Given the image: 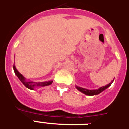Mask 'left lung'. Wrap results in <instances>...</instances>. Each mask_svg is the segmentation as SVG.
Segmentation results:
<instances>
[{
  "instance_id": "left-lung-1",
  "label": "left lung",
  "mask_w": 129,
  "mask_h": 129,
  "mask_svg": "<svg viewBox=\"0 0 129 129\" xmlns=\"http://www.w3.org/2000/svg\"><path fill=\"white\" fill-rule=\"evenodd\" d=\"M114 79H113V80L111 81V82L109 83L108 84L106 85V86H102L100 87L98 89H96V90H88V89H86V88H81V87H79V86H76V88L78 90H79L80 92H81L83 94H86L87 96H95V95H98L100 93H101L102 92H103L104 90H105L106 88H108L109 86H110V85L112 84L113 81H114Z\"/></svg>"
}]
</instances>
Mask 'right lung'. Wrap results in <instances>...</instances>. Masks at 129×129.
Instances as JSON below:
<instances>
[{"label":"right lung","mask_w":129,"mask_h":129,"mask_svg":"<svg viewBox=\"0 0 129 129\" xmlns=\"http://www.w3.org/2000/svg\"><path fill=\"white\" fill-rule=\"evenodd\" d=\"M13 70L15 71V74L18 77V78L24 84V86L25 87H27L29 90H33L35 89V88H37V87L39 88V87H45V86H49L53 82V80L46 81V82H32V81H27V79L25 78V77L23 76V75L21 74V73L17 70L15 65L13 66Z\"/></svg>","instance_id":"right-lung-1"}]
</instances>
